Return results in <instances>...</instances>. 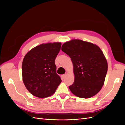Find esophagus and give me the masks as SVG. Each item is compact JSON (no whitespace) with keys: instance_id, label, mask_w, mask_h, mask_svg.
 <instances>
[{"instance_id":"obj_1","label":"esophagus","mask_w":125,"mask_h":125,"mask_svg":"<svg viewBox=\"0 0 125 125\" xmlns=\"http://www.w3.org/2000/svg\"><path fill=\"white\" fill-rule=\"evenodd\" d=\"M66 76H67V74H66L62 75V79L63 80V79H65V78H66Z\"/></svg>"}]
</instances>
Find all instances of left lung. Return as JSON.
<instances>
[{"instance_id": "1", "label": "left lung", "mask_w": 125, "mask_h": 125, "mask_svg": "<svg viewBox=\"0 0 125 125\" xmlns=\"http://www.w3.org/2000/svg\"><path fill=\"white\" fill-rule=\"evenodd\" d=\"M62 50L73 63L74 81L69 86L71 92L84 99L96 95L104 85L108 68L100 47L88 42L72 40L62 45Z\"/></svg>"}]
</instances>
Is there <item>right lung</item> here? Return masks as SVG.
Instances as JSON below:
<instances>
[{
  "instance_id": "1",
  "label": "right lung",
  "mask_w": 125,
  "mask_h": 125,
  "mask_svg": "<svg viewBox=\"0 0 125 125\" xmlns=\"http://www.w3.org/2000/svg\"><path fill=\"white\" fill-rule=\"evenodd\" d=\"M61 45L59 42L42 44L25 55L22 65V78L26 88L33 95L50 96L61 83L55 64Z\"/></svg>"
}]
</instances>
